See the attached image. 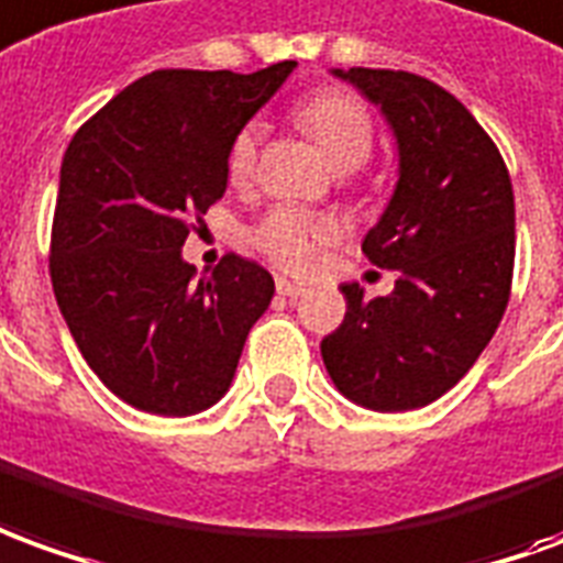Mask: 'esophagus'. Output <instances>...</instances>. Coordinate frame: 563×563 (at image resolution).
Returning a JSON list of instances; mask_svg holds the SVG:
<instances>
[{"instance_id": "esophagus-1", "label": "esophagus", "mask_w": 563, "mask_h": 563, "mask_svg": "<svg viewBox=\"0 0 563 563\" xmlns=\"http://www.w3.org/2000/svg\"><path fill=\"white\" fill-rule=\"evenodd\" d=\"M275 290H278L282 297H288V300H297V297L306 294L302 285H294V282H288V278H278V282H275Z\"/></svg>"}]
</instances>
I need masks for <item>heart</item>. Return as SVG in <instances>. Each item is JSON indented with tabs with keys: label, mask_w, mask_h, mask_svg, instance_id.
Wrapping results in <instances>:
<instances>
[{
	"label": "heart",
	"mask_w": 563,
	"mask_h": 563,
	"mask_svg": "<svg viewBox=\"0 0 563 563\" xmlns=\"http://www.w3.org/2000/svg\"><path fill=\"white\" fill-rule=\"evenodd\" d=\"M297 121L312 135L318 151L336 173H354L369 161L373 151V121L361 99L349 93H318L297 109ZM263 126L245 123L230 145L227 169L233 181H245L254 173ZM336 236V224L321 214L275 206L251 230V245L288 273H306L318 261V251Z\"/></svg>",
	"instance_id": "obj_1"
}]
</instances>
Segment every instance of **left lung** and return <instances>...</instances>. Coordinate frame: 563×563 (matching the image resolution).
Returning a JSON list of instances; mask_svg holds the SVG:
<instances>
[{
	"label": "left lung",
	"mask_w": 563,
	"mask_h": 563,
	"mask_svg": "<svg viewBox=\"0 0 563 563\" xmlns=\"http://www.w3.org/2000/svg\"><path fill=\"white\" fill-rule=\"evenodd\" d=\"M369 99L397 142V185L364 254L397 269L388 297L342 285L349 312L321 339L339 394L373 412L440 400L492 342L509 302L516 199L476 118L412 71L330 69Z\"/></svg>",
	"instance_id": "1"
}]
</instances>
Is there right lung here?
<instances>
[{"mask_svg": "<svg viewBox=\"0 0 563 563\" xmlns=\"http://www.w3.org/2000/svg\"><path fill=\"white\" fill-rule=\"evenodd\" d=\"M294 66L151 71L66 147L51 233L57 306L102 385L142 412L185 418L221 400L273 300L261 263L227 254L197 278L181 245L224 197L236 133Z\"/></svg>", "mask_w": 563, "mask_h": 563, "instance_id": "obj_1", "label": "right lung"}]
</instances>
